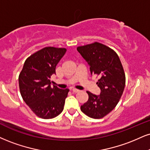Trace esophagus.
Listing matches in <instances>:
<instances>
[{"mask_svg": "<svg viewBox=\"0 0 150 150\" xmlns=\"http://www.w3.org/2000/svg\"><path fill=\"white\" fill-rule=\"evenodd\" d=\"M72 91H73V92H74V93H77V92H78V91H80V90L75 89V88H73V89H72Z\"/></svg>", "mask_w": 150, "mask_h": 150, "instance_id": "esophagus-1", "label": "esophagus"}]
</instances>
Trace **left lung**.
Returning a JSON list of instances; mask_svg holds the SVG:
<instances>
[{
  "instance_id": "1",
  "label": "left lung",
  "mask_w": 150,
  "mask_h": 150,
  "mask_svg": "<svg viewBox=\"0 0 150 150\" xmlns=\"http://www.w3.org/2000/svg\"><path fill=\"white\" fill-rule=\"evenodd\" d=\"M77 50L89 65L91 75L98 76L96 84L100 89L98 96L86 91L89 99L81 105V110L91 118L101 119L116 107L123 93L126 84L123 66L116 52L102 43L94 42Z\"/></svg>"
}]
</instances>
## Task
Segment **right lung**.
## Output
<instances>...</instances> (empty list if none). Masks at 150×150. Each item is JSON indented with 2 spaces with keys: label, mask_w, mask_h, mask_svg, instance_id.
<instances>
[{
  "label": "right lung",
  "mask_w": 150,
  "mask_h": 150,
  "mask_svg": "<svg viewBox=\"0 0 150 150\" xmlns=\"http://www.w3.org/2000/svg\"><path fill=\"white\" fill-rule=\"evenodd\" d=\"M66 52V48L41 49L27 58L19 73L21 97L33 113L42 119L54 118L64 110L69 89L52 87L50 78Z\"/></svg>",
  "instance_id": "obj_1"
}]
</instances>
